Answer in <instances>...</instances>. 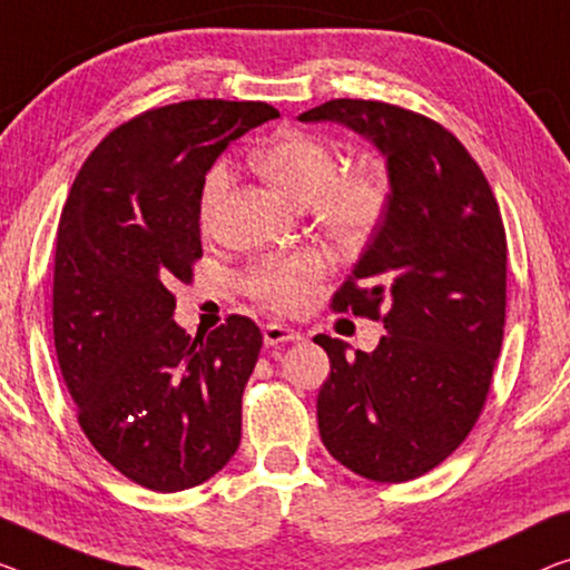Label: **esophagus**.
Here are the masks:
<instances>
[{"label": "esophagus", "mask_w": 570, "mask_h": 570, "mask_svg": "<svg viewBox=\"0 0 570 570\" xmlns=\"http://www.w3.org/2000/svg\"><path fill=\"white\" fill-rule=\"evenodd\" d=\"M296 340H302V333H296L292 327L278 325V322H268V325H263V343L266 345L296 343Z\"/></svg>", "instance_id": "esophagus-1"}]
</instances>
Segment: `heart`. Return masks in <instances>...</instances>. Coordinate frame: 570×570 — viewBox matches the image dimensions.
I'll return each instance as SVG.
<instances>
[{
    "instance_id": "obj_1",
    "label": "heart",
    "mask_w": 570,
    "mask_h": 570,
    "mask_svg": "<svg viewBox=\"0 0 570 570\" xmlns=\"http://www.w3.org/2000/svg\"><path fill=\"white\" fill-rule=\"evenodd\" d=\"M253 166L296 204H307L314 225L340 245L363 243L376 230L386 209V184L363 168L337 171V153L320 135L288 130L274 135L253 153ZM230 189L225 164H212L202 176L197 194V219L212 233L223 215ZM325 274L317 253L299 250L268 256L245 271L243 286L268 307L294 312L309 302L314 286Z\"/></svg>"
}]
</instances>
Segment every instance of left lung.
I'll use <instances>...</instances> for the list:
<instances>
[{
    "label": "left lung",
    "mask_w": 570,
    "mask_h": 570,
    "mask_svg": "<svg viewBox=\"0 0 570 570\" xmlns=\"http://www.w3.org/2000/svg\"><path fill=\"white\" fill-rule=\"evenodd\" d=\"M302 122H343L386 158L392 194L335 312L381 320L373 353L317 335L330 376L320 438L363 479L402 483L469 438L487 404L507 314V233L494 191L443 125L373 99H330Z\"/></svg>",
    "instance_id": "8db88e82"
}]
</instances>
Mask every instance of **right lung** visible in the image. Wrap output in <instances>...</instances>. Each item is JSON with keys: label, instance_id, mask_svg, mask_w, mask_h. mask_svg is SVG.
Returning a JSON list of instances; mask_svg holds the SVG:
<instances>
[{"label": "right lung", "instance_id": "1", "mask_svg": "<svg viewBox=\"0 0 570 570\" xmlns=\"http://www.w3.org/2000/svg\"><path fill=\"white\" fill-rule=\"evenodd\" d=\"M276 117L266 101L148 109L91 150L68 191L53 266L58 366L89 443L150 491L199 487L240 445L261 330L230 314L209 335H186L168 286L189 284L202 258V176Z\"/></svg>", "mask_w": 570, "mask_h": 570}]
</instances>
